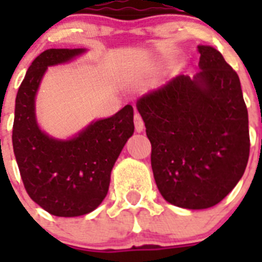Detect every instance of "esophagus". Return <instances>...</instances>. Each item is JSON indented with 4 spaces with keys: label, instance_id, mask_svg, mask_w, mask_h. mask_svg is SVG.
Wrapping results in <instances>:
<instances>
[{
    "label": "esophagus",
    "instance_id": "34e87169",
    "mask_svg": "<svg viewBox=\"0 0 262 262\" xmlns=\"http://www.w3.org/2000/svg\"><path fill=\"white\" fill-rule=\"evenodd\" d=\"M134 123H135V129L138 133H142L143 129H144V122H143L142 117H140V114H138V113H136L135 117H134Z\"/></svg>",
    "mask_w": 262,
    "mask_h": 262
}]
</instances>
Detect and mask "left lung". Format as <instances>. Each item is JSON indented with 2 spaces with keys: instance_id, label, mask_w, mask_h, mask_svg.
<instances>
[{
  "instance_id": "8db88e82",
  "label": "left lung",
  "mask_w": 262,
  "mask_h": 262,
  "mask_svg": "<svg viewBox=\"0 0 262 262\" xmlns=\"http://www.w3.org/2000/svg\"><path fill=\"white\" fill-rule=\"evenodd\" d=\"M198 52L201 71L193 78L177 76L136 103L160 193L190 210L227 196L244 174L251 147L239 76L215 48L198 46Z\"/></svg>"
}]
</instances>
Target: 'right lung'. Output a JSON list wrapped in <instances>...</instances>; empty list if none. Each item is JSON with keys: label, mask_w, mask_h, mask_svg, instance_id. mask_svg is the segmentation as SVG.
<instances>
[{"label": "right lung", "mask_w": 262, "mask_h": 262, "mask_svg": "<svg viewBox=\"0 0 262 262\" xmlns=\"http://www.w3.org/2000/svg\"><path fill=\"white\" fill-rule=\"evenodd\" d=\"M84 48H51L31 62L15 98L13 148L27 194L55 216H80L105 200L111 169L134 134V108L99 119L69 140L50 138L39 128L35 96L50 66L67 62Z\"/></svg>", "instance_id": "obj_1"}]
</instances>
